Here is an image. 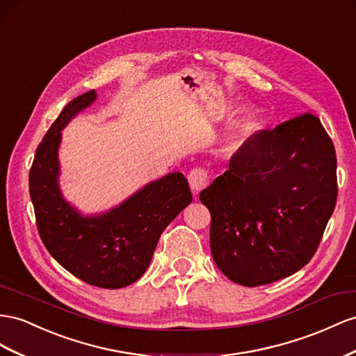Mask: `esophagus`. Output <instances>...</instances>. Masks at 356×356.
<instances>
[{
  "mask_svg": "<svg viewBox=\"0 0 356 356\" xmlns=\"http://www.w3.org/2000/svg\"><path fill=\"white\" fill-rule=\"evenodd\" d=\"M188 182H190V187L191 191H193V195L197 196L202 190H204L208 186V172L202 168H195L190 170L188 174Z\"/></svg>",
  "mask_w": 356,
  "mask_h": 356,
  "instance_id": "1",
  "label": "esophagus"
}]
</instances>
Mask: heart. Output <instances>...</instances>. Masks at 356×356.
Wrapping results in <instances>:
<instances>
[{
  "instance_id": "heart-1",
  "label": "heart",
  "mask_w": 356,
  "mask_h": 356,
  "mask_svg": "<svg viewBox=\"0 0 356 356\" xmlns=\"http://www.w3.org/2000/svg\"><path fill=\"white\" fill-rule=\"evenodd\" d=\"M241 129H243V130L252 129V121H250V120H244V121H243V124H241Z\"/></svg>"
}]
</instances>
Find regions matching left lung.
<instances>
[{"label":"left lung","mask_w":356,"mask_h":356,"mask_svg":"<svg viewBox=\"0 0 356 356\" xmlns=\"http://www.w3.org/2000/svg\"><path fill=\"white\" fill-rule=\"evenodd\" d=\"M337 191L334 143L318 117L254 133L199 196L218 270L248 287L300 271L319 247Z\"/></svg>","instance_id":"1"}]
</instances>
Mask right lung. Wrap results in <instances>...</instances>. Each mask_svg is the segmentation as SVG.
<instances>
[{
  "label": "right lung",
  "instance_id": "obj_1",
  "mask_svg": "<svg viewBox=\"0 0 356 356\" xmlns=\"http://www.w3.org/2000/svg\"><path fill=\"white\" fill-rule=\"evenodd\" d=\"M95 99L94 90L73 99L47 130L30 169V196L38 235L55 261L91 286L120 289L147 271L161 232L190 204L191 191L174 172L100 216L83 217L67 204L58 186L61 130Z\"/></svg>",
  "mask_w": 356,
  "mask_h": 356
}]
</instances>
